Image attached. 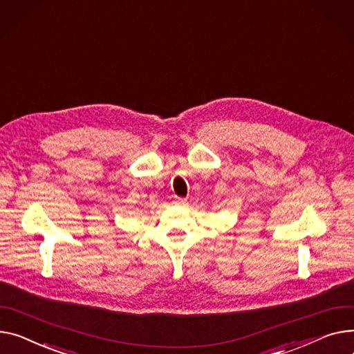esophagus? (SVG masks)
Wrapping results in <instances>:
<instances>
[{
  "label": "esophagus",
  "mask_w": 354,
  "mask_h": 354,
  "mask_svg": "<svg viewBox=\"0 0 354 354\" xmlns=\"http://www.w3.org/2000/svg\"><path fill=\"white\" fill-rule=\"evenodd\" d=\"M176 203H179V205H185V203H186V199H182V198H178V199H176Z\"/></svg>",
  "instance_id": "esophagus-1"
}]
</instances>
